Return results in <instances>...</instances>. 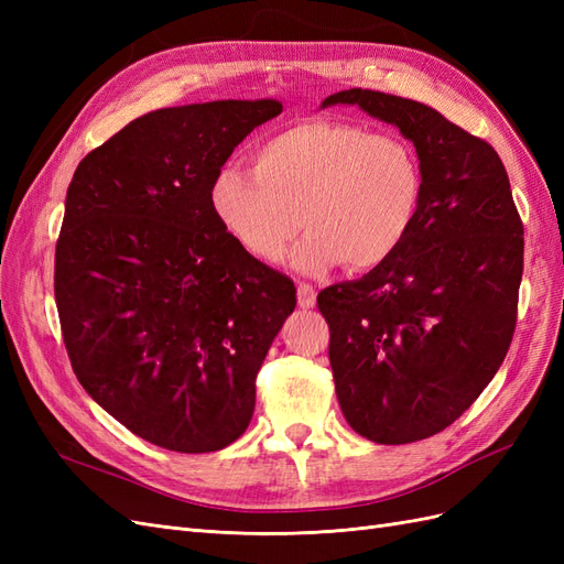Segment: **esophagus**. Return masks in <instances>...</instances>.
Segmentation results:
<instances>
[{"label":"esophagus","instance_id":"obj_1","mask_svg":"<svg viewBox=\"0 0 564 564\" xmlns=\"http://www.w3.org/2000/svg\"><path fill=\"white\" fill-rule=\"evenodd\" d=\"M315 299H317L315 286L308 284V282H301L299 284V305H301V308H313Z\"/></svg>","mask_w":564,"mask_h":564}]
</instances>
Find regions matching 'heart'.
Listing matches in <instances>:
<instances>
[{"label": "heart", "instance_id": "1", "mask_svg": "<svg viewBox=\"0 0 564 564\" xmlns=\"http://www.w3.org/2000/svg\"><path fill=\"white\" fill-rule=\"evenodd\" d=\"M251 169L224 164L209 183L216 220L253 259L278 263L296 230L294 265L319 272L386 263L414 230L425 197L412 143L340 119H305L268 135Z\"/></svg>", "mask_w": 564, "mask_h": 564}]
</instances>
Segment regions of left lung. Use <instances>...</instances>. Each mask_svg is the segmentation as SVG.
Listing matches in <instances>:
<instances>
[{
    "mask_svg": "<svg viewBox=\"0 0 564 564\" xmlns=\"http://www.w3.org/2000/svg\"><path fill=\"white\" fill-rule=\"evenodd\" d=\"M336 104L395 124L425 176L398 253L317 294L340 412L362 437L406 445L445 431L499 371L518 322L524 228L485 139L412 98L348 89L322 106Z\"/></svg>",
    "mask_w": 564,
    "mask_h": 564,
    "instance_id": "obj_1",
    "label": "left lung"
}]
</instances>
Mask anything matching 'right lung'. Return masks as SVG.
Here are the masks:
<instances>
[{
  "instance_id": "right-lung-1",
  "label": "right lung",
  "mask_w": 564,
  "mask_h": 564,
  "mask_svg": "<svg viewBox=\"0 0 564 564\" xmlns=\"http://www.w3.org/2000/svg\"><path fill=\"white\" fill-rule=\"evenodd\" d=\"M278 100H214L133 119L75 169L54 294L84 390L152 445L228 447L296 286L220 228L209 183Z\"/></svg>"
}]
</instances>
